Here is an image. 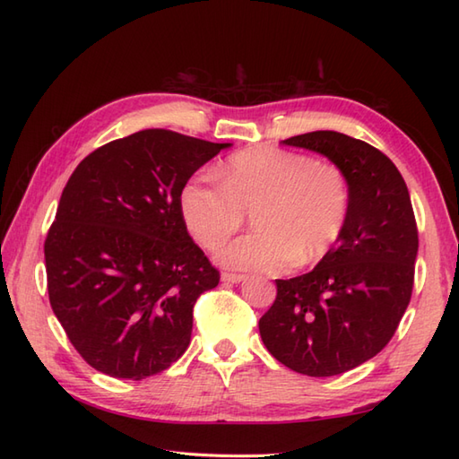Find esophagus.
Here are the masks:
<instances>
[{"label":"esophagus","mask_w":459,"mask_h":459,"mask_svg":"<svg viewBox=\"0 0 459 459\" xmlns=\"http://www.w3.org/2000/svg\"><path fill=\"white\" fill-rule=\"evenodd\" d=\"M221 280L224 281V284H238V281L245 280V276H242V274H232V272H222Z\"/></svg>","instance_id":"34e87169"}]
</instances>
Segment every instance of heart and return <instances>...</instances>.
Masks as SVG:
<instances>
[{
  "mask_svg": "<svg viewBox=\"0 0 459 459\" xmlns=\"http://www.w3.org/2000/svg\"><path fill=\"white\" fill-rule=\"evenodd\" d=\"M179 211L203 248H217L255 217L256 232L217 252L224 268L276 274L309 264L343 237L351 212V185L331 161L281 148H250L230 155L221 183L197 173L183 183Z\"/></svg>",
  "mask_w": 459,
  "mask_h": 459,
  "instance_id": "b5f03b06",
  "label": "heart"
}]
</instances>
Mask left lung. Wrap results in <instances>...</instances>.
<instances>
[{
  "label": "left lung",
  "mask_w": 459,
  "mask_h": 459,
  "mask_svg": "<svg viewBox=\"0 0 459 459\" xmlns=\"http://www.w3.org/2000/svg\"><path fill=\"white\" fill-rule=\"evenodd\" d=\"M281 143L339 165L351 185V212L343 237L314 270L276 280L260 337L296 373L333 377L380 353L411 304L418 252L411 195L396 165L367 142L319 130Z\"/></svg>",
  "instance_id": "8db88e82"
}]
</instances>
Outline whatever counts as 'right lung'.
I'll return each mask as SVG.
<instances>
[{
    "mask_svg": "<svg viewBox=\"0 0 459 459\" xmlns=\"http://www.w3.org/2000/svg\"><path fill=\"white\" fill-rule=\"evenodd\" d=\"M229 145L142 130L73 171L45 238L47 290L92 368L142 380L187 351L195 301L221 274L189 237L179 191Z\"/></svg>",
    "mask_w": 459,
    "mask_h": 459,
    "instance_id": "obj_1",
    "label": "right lung"
}]
</instances>
